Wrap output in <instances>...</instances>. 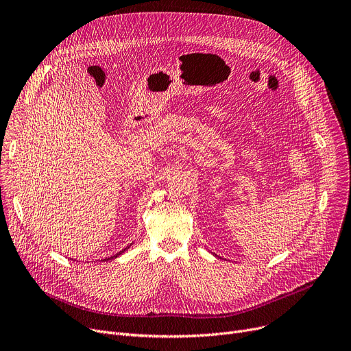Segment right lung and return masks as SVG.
<instances>
[{
	"label": "right lung",
	"instance_id": "1",
	"mask_svg": "<svg viewBox=\"0 0 351 351\" xmlns=\"http://www.w3.org/2000/svg\"><path fill=\"white\" fill-rule=\"evenodd\" d=\"M131 246H132V243H131V245H129V246H126V247H125L123 250L118 252L117 254H114V256H110V257H106V259H104V261H101V262H108V261H112V259H117V257H118V256H121L122 253H125V252H126V250H128L129 247H131Z\"/></svg>",
	"mask_w": 351,
	"mask_h": 351
}]
</instances>
